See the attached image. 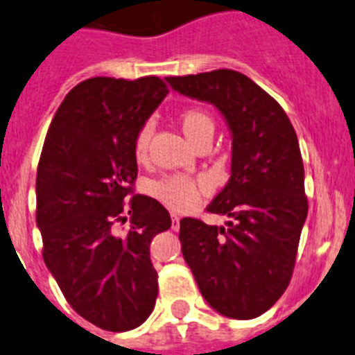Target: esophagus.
Wrapping results in <instances>:
<instances>
[{
    "label": "esophagus",
    "mask_w": 355,
    "mask_h": 355,
    "mask_svg": "<svg viewBox=\"0 0 355 355\" xmlns=\"http://www.w3.org/2000/svg\"><path fill=\"white\" fill-rule=\"evenodd\" d=\"M171 230H173V231L180 230V218H178L175 214L171 215Z\"/></svg>",
    "instance_id": "34e87169"
}]
</instances>
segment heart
<instances>
[{
	"label": "heart",
	"instance_id": "b5f03b06",
	"mask_svg": "<svg viewBox=\"0 0 355 355\" xmlns=\"http://www.w3.org/2000/svg\"><path fill=\"white\" fill-rule=\"evenodd\" d=\"M180 124L185 137L196 144L205 135H214V121L205 110L196 107L184 108L180 114ZM152 137V122L147 121L138 129L135 137V157L145 161L148 150V141ZM148 194L161 201L164 207L173 211H189L196 208L205 196L210 193V184L205 178H194L189 175H166L157 180L148 182Z\"/></svg>",
	"mask_w": 355,
	"mask_h": 355
}]
</instances>
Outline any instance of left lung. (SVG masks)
I'll use <instances>...</instances> for the list:
<instances>
[{
	"label": "left lung",
	"mask_w": 355,
	"mask_h": 355,
	"mask_svg": "<svg viewBox=\"0 0 355 355\" xmlns=\"http://www.w3.org/2000/svg\"><path fill=\"white\" fill-rule=\"evenodd\" d=\"M180 94L220 110L233 132L231 178L207 211L227 215V227L180 220L185 263L214 310L254 319L287 289L308 214L296 131L284 108L234 69L168 77Z\"/></svg>",
	"instance_id": "1"
}]
</instances>
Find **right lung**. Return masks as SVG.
Here are the masks:
<instances>
[{"label": "right lung", "mask_w": 355, "mask_h": 355, "mask_svg": "<svg viewBox=\"0 0 355 355\" xmlns=\"http://www.w3.org/2000/svg\"><path fill=\"white\" fill-rule=\"evenodd\" d=\"M166 94L168 85L154 75L87 78L62 99L40 155L43 261L73 310L105 331L144 324L157 297L150 241L170 230L171 217L154 198L132 196V145ZM125 214L128 230H121Z\"/></svg>", "instance_id": "add662e5"}]
</instances>
